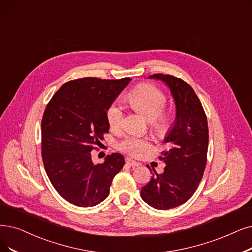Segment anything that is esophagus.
<instances>
[{
	"label": "esophagus",
	"instance_id": "esophagus-1",
	"mask_svg": "<svg viewBox=\"0 0 252 252\" xmlns=\"http://www.w3.org/2000/svg\"><path fill=\"white\" fill-rule=\"evenodd\" d=\"M125 161H126V163L129 165V166H138L139 165V163L138 162H136V161H134V160H132L131 158H126L125 159Z\"/></svg>",
	"mask_w": 252,
	"mask_h": 252
}]
</instances>
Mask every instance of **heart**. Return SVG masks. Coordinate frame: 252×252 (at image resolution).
<instances>
[{"mask_svg":"<svg viewBox=\"0 0 252 252\" xmlns=\"http://www.w3.org/2000/svg\"><path fill=\"white\" fill-rule=\"evenodd\" d=\"M128 102L134 109L142 113L150 122L151 128L162 135L169 127L170 115L164 113L166 96L160 89L153 85L142 84L134 88L127 96ZM106 119L109 127L113 130H120L124 126L125 110L119 101H115L106 112ZM151 142L147 137L130 135L118 144V149L124 153L137 157L151 148Z\"/></svg>","mask_w":252,"mask_h":252,"instance_id":"1","label":"heart"}]
</instances>
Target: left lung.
Returning <instances> with one entry per match:
<instances>
[{"mask_svg": "<svg viewBox=\"0 0 252 252\" xmlns=\"http://www.w3.org/2000/svg\"><path fill=\"white\" fill-rule=\"evenodd\" d=\"M169 88L175 103L176 119L164 138L167 150L160 160L166 164L162 174L153 169L150 182L140 191L145 202L158 210L183 205L193 195L207 163L209 129L205 110L193 89L173 75L154 74Z\"/></svg>", "mask_w": 252, "mask_h": 252, "instance_id": "8db88e82", "label": "left lung"}]
</instances>
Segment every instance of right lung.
I'll use <instances>...</instances> for the list:
<instances>
[{"label":"right lung","mask_w":252,"mask_h":252,"mask_svg":"<svg viewBox=\"0 0 252 252\" xmlns=\"http://www.w3.org/2000/svg\"><path fill=\"white\" fill-rule=\"evenodd\" d=\"M130 80H70L45 107L41 121L44 168L58 193L70 204L93 207L101 203L109 194L114 177L125 164L119 153L94 164L91 151L108 133L107 109Z\"/></svg>","instance_id":"add662e5"}]
</instances>
